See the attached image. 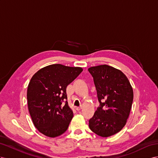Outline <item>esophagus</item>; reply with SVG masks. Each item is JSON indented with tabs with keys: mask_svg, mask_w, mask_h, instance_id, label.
Returning a JSON list of instances; mask_svg holds the SVG:
<instances>
[{
	"mask_svg": "<svg viewBox=\"0 0 158 158\" xmlns=\"http://www.w3.org/2000/svg\"><path fill=\"white\" fill-rule=\"evenodd\" d=\"M81 109H82V107H78L76 108V110H77V111H80Z\"/></svg>",
	"mask_w": 158,
	"mask_h": 158,
	"instance_id": "esophagus-1",
	"label": "esophagus"
}]
</instances>
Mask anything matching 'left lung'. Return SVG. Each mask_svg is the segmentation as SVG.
<instances>
[{
  "label": "left lung",
  "mask_w": 158,
  "mask_h": 158,
  "mask_svg": "<svg viewBox=\"0 0 158 158\" xmlns=\"http://www.w3.org/2000/svg\"><path fill=\"white\" fill-rule=\"evenodd\" d=\"M94 78L99 106L89 121L97 135L107 137L125 126L132 106L133 93L127 77L107 64L89 68Z\"/></svg>",
  "instance_id": "1"
}]
</instances>
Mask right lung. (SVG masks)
<instances>
[{
  "label": "right lung",
  "mask_w": 158,
  "mask_h": 158,
  "mask_svg": "<svg viewBox=\"0 0 158 158\" xmlns=\"http://www.w3.org/2000/svg\"><path fill=\"white\" fill-rule=\"evenodd\" d=\"M83 71L60 64L47 66L32 77L28 85V108L35 127L55 137L67 131L73 114L68 106L66 88Z\"/></svg>",
  "instance_id": "1"
}]
</instances>
